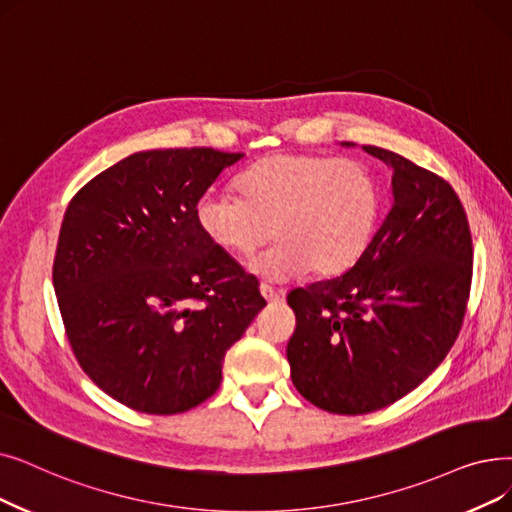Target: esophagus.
<instances>
[{
	"label": "esophagus",
	"mask_w": 512,
	"mask_h": 512,
	"mask_svg": "<svg viewBox=\"0 0 512 512\" xmlns=\"http://www.w3.org/2000/svg\"><path fill=\"white\" fill-rule=\"evenodd\" d=\"M259 291H261V295L265 297V301H270V303H276V301H282L284 297H286V291H276L274 286H270V284H261L259 286Z\"/></svg>",
	"instance_id": "obj_1"
}]
</instances>
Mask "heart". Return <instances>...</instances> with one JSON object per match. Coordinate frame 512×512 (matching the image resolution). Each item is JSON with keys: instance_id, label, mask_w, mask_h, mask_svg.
I'll list each match as a JSON object with an SVG mask.
<instances>
[{"instance_id": "obj_1", "label": "heart", "mask_w": 512, "mask_h": 512, "mask_svg": "<svg viewBox=\"0 0 512 512\" xmlns=\"http://www.w3.org/2000/svg\"><path fill=\"white\" fill-rule=\"evenodd\" d=\"M238 188L242 196L203 192L196 221L219 249L242 257L274 226L280 240L249 263L274 282L309 268L318 276L345 272L366 251L381 211V188L364 163L322 154H272L244 171Z\"/></svg>"}]
</instances>
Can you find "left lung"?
Listing matches in <instances>:
<instances>
[{
    "instance_id": "obj_1",
    "label": "left lung",
    "mask_w": 512,
    "mask_h": 512,
    "mask_svg": "<svg viewBox=\"0 0 512 512\" xmlns=\"http://www.w3.org/2000/svg\"><path fill=\"white\" fill-rule=\"evenodd\" d=\"M362 148L393 171L391 211L345 274L286 297L297 316L286 347L293 385L314 406L351 416L391 406L443 362L473 276L454 188L402 154Z\"/></svg>"
}]
</instances>
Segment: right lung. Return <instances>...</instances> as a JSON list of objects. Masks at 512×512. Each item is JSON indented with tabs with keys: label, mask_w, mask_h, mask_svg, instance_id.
Segmentation results:
<instances>
[{
	"label": "right lung",
	"mask_w": 512,
	"mask_h": 512,
	"mask_svg": "<svg viewBox=\"0 0 512 512\" xmlns=\"http://www.w3.org/2000/svg\"><path fill=\"white\" fill-rule=\"evenodd\" d=\"M242 152L146 150L87 182L64 213L54 291L83 372L123 406L180 414L221 385L226 351L265 307L196 203Z\"/></svg>",
	"instance_id": "1"
}]
</instances>
